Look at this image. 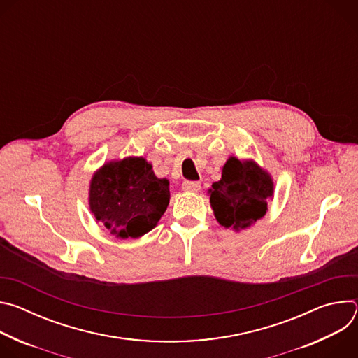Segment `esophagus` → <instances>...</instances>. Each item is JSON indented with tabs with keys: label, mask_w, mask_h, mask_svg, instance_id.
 Masks as SVG:
<instances>
[{
	"label": "esophagus",
	"mask_w": 358,
	"mask_h": 358,
	"mask_svg": "<svg viewBox=\"0 0 358 358\" xmlns=\"http://www.w3.org/2000/svg\"><path fill=\"white\" fill-rule=\"evenodd\" d=\"M182 189L188 192H198L201 189V184L198 181H184Z\"/></svg>",
	"instance_id": "1"
}]
</instances>
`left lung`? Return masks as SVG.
Instances as JSON below:
<instances>
[{
    "label": "left lung",
    "mask_w": 358,
    "mask_h": 358,
    "mask_svg": "<svg viewBox=\"0 0 358 358\" xmlns=\"http://www.w3.org/2000/svg\"><path fill=\"white\" fill-rule=\"evenodd\" d=\"M273 195V181L252 160L229 157L222 167V177L213 184L210 201L217 221L235 231L245 229L268 211Z\"/></svg>",
    "instance_id": "left-lung-1"
}]
</instances>
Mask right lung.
Instances as JSON below:
<instances>
[{"mask_svg":"<svg viewBox=\"0 0 358 358\" xmlns=\"http://www.w3.org/2000/svg\"><path fill=\"white\" fill-rule=\"evenodd\" d=\"M169 185V180L157 178L143 157L110 162L90 181V211L112 235L138 238L155 228L166 213Z\"/></svg>","mask_w":358,"mask_h":358,"instance_id":"right-lung-1","label":"right lung"}]
</instances>
